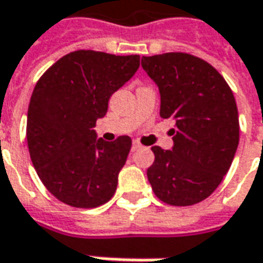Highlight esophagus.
Segmentation results:
<instances>
[{
	"mask_svg": "<svg viewBox=\"0 0 263 263\" xmlns=\"http://www.w3.org/2000/svg\"><path fill=\"white\" fill-rule=\"evenodd\" d=\"M139 149H142V143L137 142V140H133V143H132V151L136 152V151H139Z\"/></svg>",
	"mask_w": 263,
	"mask_h": 263,
	"instance_id": "esophagus-1",
	"label": "esophagus"
}]
</instances>
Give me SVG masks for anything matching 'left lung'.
Masks as SVG:
<instances>
[{"label": "left lung", "mask_w": 263, "mask_h": 263, "mask_svg": "<svg viewBox=\"0 0 263 263\" xmlns=\"http://www.w3.org/2000/svg\"><path fill=\"white\" fill-rule=\"evenodd\" d=\"M159 86L160 117L175 121L172 151L153 146L147 179L169 205L201 202L214 193L239 144V114L230 86L216 68L182 52L143 56Z\"/></svg>", "instance_id": "8db88e82"}]
</instances>
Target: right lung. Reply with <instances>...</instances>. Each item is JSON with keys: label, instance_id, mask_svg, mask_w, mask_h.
Wrapping results in <instances>:
<instances>
[{"label": "right lung", "instance_id": "1", "mask_svg": "<svg viewBox=\"0 0 263 263\" xmlns=\"http://www.w3.org/2000/svg\"><path fill=\"white\" fill-rule=\"evenodd\" d=\"M139 65V54L75 50L37 81L27 111V144L40 181L59 201L95 209L116 193L132 139L105 142L94 127Z\"/></svg>", "mask_w": 263, "mask_h": 263}]
</instances>
